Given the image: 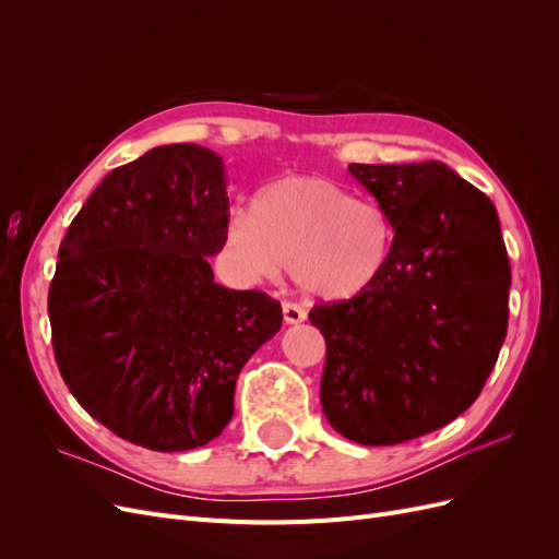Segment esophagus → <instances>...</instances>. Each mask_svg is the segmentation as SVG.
<instances>
[{"label":"esophagus","instance_id":"1","mask_svg":"<svg viewBox=\"0 0 559 559\" xmlns=\"http://www.w3.org/2000/svg\"><path fill=\"white\" fill-rule=\"evenodd\" d=\"M282 312H284L286 324H300V321H306V317H308L306 310H302L300 306H296V302H284Z\"/></svg>","mask_w":559,"mask_h":559}]
</instances>
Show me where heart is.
Returning <instances> with one entry per match:
<instances>
[{
  "label": "heart",
  "instance_id": "obj_1",
  "mask_svg": "<svg viewBox=\"0 0 559 559\" xmlns=\"http://www.w3.org/2000/svg\"><path fill=\"white\" fill-rule=\"evenodd\" d=\"M226 249L247 277L294 273L308 296L349 300L376 286L394 257V224L373 200L324 177H286L230 216Z\"/></svg>",
  "mask_w": 559,
  "mask_h": 559
}]
</instances>
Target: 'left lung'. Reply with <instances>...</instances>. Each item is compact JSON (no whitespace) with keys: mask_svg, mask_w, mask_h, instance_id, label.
I'll return each instance as SVG.
<instances>
[{"mask_svg":"<svg viewBox=\"0 0 559 559\" xmlns=\"http://www.w3.org/2000/svg\"><path fill=\"white\" fill-rule=\"evenodd\" d=\"M347 170L392 218L394 257L366 294L310 310L326 341L321 411L354 443L396 445L483 392L509 326L511 263L492 200L445 163Z\"/></svg>","mask_w":559,"mask_h":559,"instance_id":"8db88e82","label":"left lung"}]
</instances>
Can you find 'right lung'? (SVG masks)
<instances>
[{
	"instance_id": "1",
	"label": "right lung",
	"mask_w": 559,
	"mask_h": 559,
	"mask_svg": "<svg viewBox=\"0 0 559 559\" xmlns=\"http://www.w3.org/2000/svg\"><path fill=\"white\" fill-rule=\"evenodd\" d=\"M224 163L167 144L116 167L60 242L50 341L81 408L156 452L210 443L233 417L242 366L282 326L263 292L214 282L226 245Z\"/></svg>"
}]
</instances>
